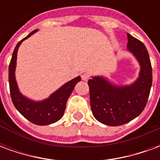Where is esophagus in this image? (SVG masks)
I'll return each instance as SVG.
<instances>
[{"mask_svg":"<svg viewBox=\"0 0 160 160\" xmlns=\"http://www.w3.org/2000/svg\"><path fill=\"white\" fill-rule=\"evenodd\" d=\"M81 79L85 81H87V80L90 79V75H89V73H84L81 74Z\"/></svg>","mask_w":160,"mask_h":160,"instance_id":"1","label":"esophagus"}]
</instances>
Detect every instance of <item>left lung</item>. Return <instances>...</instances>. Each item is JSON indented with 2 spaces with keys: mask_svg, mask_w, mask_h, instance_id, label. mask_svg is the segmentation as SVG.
<instances>
[{
  "mask_svg": "<svg viewBox=\"0 0 160 160\" xmlns=\"http://www.w3.org/2000/svg\"><path fill=\"white\" fill-rule=\"evenodd\" d=\"M128 50L141 66L138 79L129 86H116L102 76L88 80L90 103L94 118L108 126H120L143 111L148 100L152 73L148 49L144 43L127 33Z\"/></svg>",
  "mask_w": 160,
  "mask_h": 160,
  "instance_id": "obj_1",
  "label": "left lung"
}]
</instances>
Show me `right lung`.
Here are the masks:
<instances>
[{
  "instance_id": "right-lung-1",
  "label": "right lung",
  "mask_w": 160,
  "mask_h": 160,
  "mask_svg": "<svg viewBox=\"0 0 160 160\" xmlns=\"http://www.w3.org/2000/svg\"><path fill=\"white\" fill-rule=\"evenodd\" d=\"M38 30L32 32L28 36L17 43L9 64L8 81L10 95H11L12 104L18 110V111L31 122L36 125L43 126V125L54 123L62 118L66 109L68 98H69L70 94L72 93L75 85L80 81L81 78L78 76L67 82L54 93L51 94L48 98L42 101L36 102V101L31 100L20 93L15 80L17 52L21 42L34 34Z\"/></svg>"
}]
</instances>
